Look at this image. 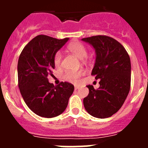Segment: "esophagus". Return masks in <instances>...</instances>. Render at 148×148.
Instances as JSON below:
<instances>
[{
    "label": "esophagus",
    "instance_id": "obj_1",
    "mask_svg": "<svg viewBox=\"0 0 148 148\" xmlns=\"http://www.w3.org/2000/svg\"><path fill=\"white\" fill-rule=\"evenodd\" d=\"M79 89V86H74V89H75V90H77V89Z\"/></svg>",
    "mask_w": 148,
    "mask_h": 148
}]
</instances>
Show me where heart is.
Returning a JSON list of instances; mask_svg holds the SVG:
<instances>
[{"mask_svg": "<svg viewBox=\"0 0 148 148\" xmlns=\"http://www.w3.org/2000/svg\"><path fill=\"white\" fill-rule=\"evenodd\" d=\"M67 50L74 54L76 57L79 59L85 58L87 55V49L85 46L79 41H74L69 44L67 46ZM62 53L59 51H56L53 56V64L56 68H59L62 64ZM84 74V71L80 69L77 71H66L64 74L63 79L65 81L71 83L78 82L79 79Z\"/></svg>", "mask_w": 148, "mask_h": 148, "instance_id": "obj_1", "label": "heart"}]
</instances>
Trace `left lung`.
Listing matches in <instances>:
<instances>
[{"label":"left lung","instance_id":"left-lung-1","mask_svg":"<svg viewBox=\"0 0 148 148\" xmlns=\"http://www.w3.org/2000/svg\"><path fill=\"white\" fill-rule=\"evenodd\" d=\"M96 51V62L92 71L95 79H100L95 89L87 85L89 95L84 106L89 114L107 118L115 114L125 102L131 84V64L128 53L120 42L104 35L82 38Z\"/></svg>","mask_w":148,"mask_h":148}]
</instances>
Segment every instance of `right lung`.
Instances as JSON below:
<instances>
[{
  "mask_svg": "<svg viewBox=\"0 0 148 148\" xmlns=\"http://www.w3.org/2000/svg\"><path fill=\"white\" fill-rule=\"evenodd\" d=\"M68 40L38 35L26 44L19 56L18 80L21 94L28 108L42 117L51 118L62 114L74 92L72 84L62 82L54 86L47 78L53 75L55 53Z\"/></svg>",
  "mask_w": 148,
  "mask_h": 148,
  "instance_id": "add662e5",
  "label": "right lung"
}]
</instances>
